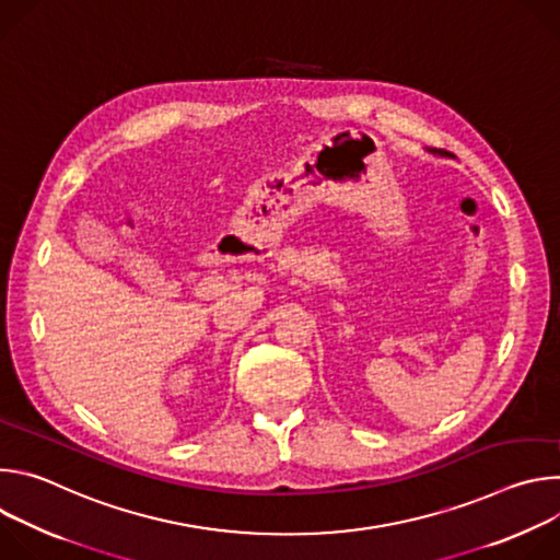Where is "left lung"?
Masks as SVG:
<instances>
[{
  "label": "left lung",
  "instance_id": "8db88e82",
  "mask_svg": "<svg viewBox=\"0 0 560 560\" xmlns=\"http://www.w3.org/2000/svg\"><path fill=\"white\" fill-rule=\"evenodd\" d=\"M428 152L439 154V156H450V152H445V150H436V148H428Z\"/></svg>",
  "mask_w": 560,
  "mask_h": 560
}]
</instances>
